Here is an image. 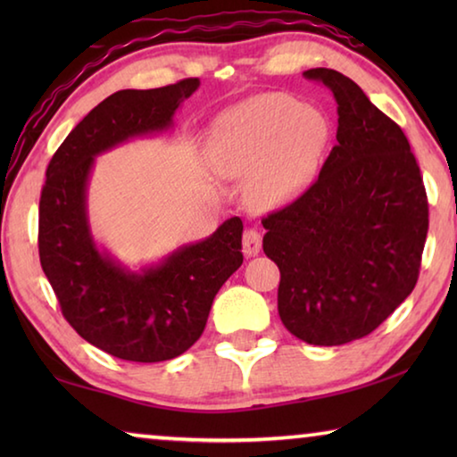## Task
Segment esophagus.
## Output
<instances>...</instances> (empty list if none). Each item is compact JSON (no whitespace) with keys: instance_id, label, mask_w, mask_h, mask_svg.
<instances>
[{"instance_id":"34e87169","label":"esophagus","mask_w":457,"mask_h":457,"mask_svg":"<svg viewBox=\"0 0 457 457\" xmlns=\"http://www.w3.org/2000/svg\"><path fill=\"white\" fill-rule=\"evenodd\" d=\"M262 247V236L258 229H245L244 231V253L245 256H256Z\"/></svg>"}]
</instances>
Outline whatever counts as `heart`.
<instances>
[{
    "label": "heart",
    "mask_w": 457,
    "mask_h": 457,
    "mask_svg": "<svg viewBox=\"0 0 457 457\" xmlns=\"http://www.w3.org/2000/svg\"><path fill=\"white\" fill-rule=\"evenodd\" d=\"M330 141V120L288 95L245 100L213 120L207 161L226 179L247 181L256 210H272L298 197L319 171Z\"/></svg>",
    "instance_id": "b5f03b06"
}]
</instances>
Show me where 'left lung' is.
I'll return each instance as SVG.
<instances>
[{
	"label": "left lung",
	"mask_w": 457,
	"mask_h": 457,
	"mask_svg": "<svg viewBox=\"0 0 457 457\" xmlns=\"http://www.w3.org/2000/svg\"><path fill=\"white\" fill-rule=\"evenodd\" d=\"M337 100V145L303 195L262 220L280 268L278 314L308 345L367 337L413 292L429 228L428 193L395 120L345 74L312 68Z\"/></svg>",
	"instance_id": "8db88e82"
}]
</instances>
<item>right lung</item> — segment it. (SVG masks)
<instances>
[{"mask_svg":"<svg viewBox=\"0 0 457 457\" xmlns=\"http://www.w3.org/2000/svg\"><path fill=\"white\" fill-rule=\"evenodd\" d=\"M197 87L199 79H185L114 92L72 129L46 169L37 228L42 270L71 327L122 361L161 362L187 351L205 328L215 294L244 262L239 218L141 272L98 250L88 228L87 185L96 154L171 127Z\"/></svg>","mask_w":457,"mask_h":457,"instance_id":"obj_1","label":"right lung"}]
</instances>
